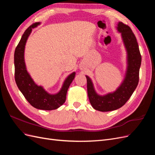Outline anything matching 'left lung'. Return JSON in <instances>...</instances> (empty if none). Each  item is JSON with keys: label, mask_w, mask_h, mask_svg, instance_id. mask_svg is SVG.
<instances>
[{"label": "left lung", "mask_w": 155, "mask_h": 155, "mask_svg": "<svg viewBox=\"0 0 155 155\" xmlns=\"http://www.w3.org/2000/svg\"><path fill=\"white\" fill-rule=\"evenodd\" d=\"M116 29L121 34L127 51V68L124 80L116 90L105 95H100L95 91L92 79L85 76L89 101L95 110L107 112L119 109L125 104L137 88L139 81V70L142 57L137 39L130 28L119 22Z\"/></svg>", "instance_id": "8db88e82"}]
</instances>
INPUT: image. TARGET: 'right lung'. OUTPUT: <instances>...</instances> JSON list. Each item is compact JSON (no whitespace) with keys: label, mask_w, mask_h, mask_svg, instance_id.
Returning a JSON list of instances; mask_svg holds the SVG:
<instances>
[{"label":"right lung","mask_w":155,"mask_h":155,"mask_svg":"<svg viewBox=\"0 0 155 155\" xmlns=\"http://www.w3.org/2000/svg\"><path fill=\"white\" fill-rule=\"evenodd\" d=\"M39 25L41 22H36L31 25L23 34L15 48L14 54L15 79L18 89L31 106L40 110H55L61 106L66 101L67 91L74 80L76 72H74L68 75L64 79L60 91L54 94L48 93L43 87L37 85L33 80L26 69L25 50L26 41L32 29Z\"/></svg>","instance_id":"add662e5"}]
</instances>
